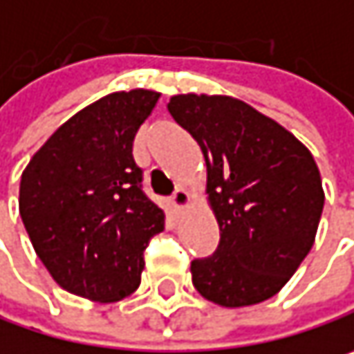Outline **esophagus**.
<instances>
[{"mask_svg":"<svg viewBox=\"0 0 354 354\" xmlns=\"http://www.w3.org/2000/svg\"><path fill=\"white\" fill-rule=\"evenodd\" d=\"M188 201H190V196H188V192H186L184 188H176V190H174V194H172V205L176 207L178 211L184 209V207L188 205Z\"/></svg>","mask_w":354,"mask_h":354,"instance_id":"esophagus-1","label":"esophagus"}]
</instances>
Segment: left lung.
<instances>
[{
	"label": "left lung",
	"instance_id": "8db88e82",
	"mask_svg": "<svg viewBox=\"0 0 354 354\" xmlns=\"http://www.w3.org/2000/svg\"><path fill=\"white\" fill-rule=\"evenodd\" d=\"M207 162L219 246L190 262L192 285L223 308L283 289L314 246L324 209L310 149L272 118L230 96H172L168 104Z\"/></svg>",
	"mask_w": 354,
	"mask_h": 354
}]
</instances>
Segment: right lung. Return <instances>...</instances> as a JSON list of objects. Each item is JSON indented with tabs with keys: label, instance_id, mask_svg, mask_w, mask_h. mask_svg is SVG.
Returning <instances> with one entry per match:
<instances>
[{
	"label": "right lung",
	"instance_id": "right-lung-1",
	"mask_svg": "<svg viewBox=\"0 0 354 354\" xmlns=\"http://www.w3.org/2000/svg\"><path fill=\"white\" fill-rule=\"evenodd\" d=\"M160 94L114 92L63 122L22 172L20 215L38 258L69 293L110 304L141 283L164 211L143 192L133 139Z\"/></svg>",
	"mask_w": 354,
	"mask_h": 354
}]
</instances>
